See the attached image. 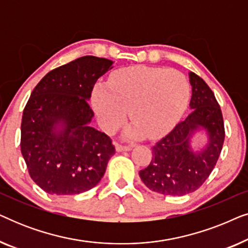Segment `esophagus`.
Here are the masks:
<instances>
[{
  "label": "esophagus",
  "instance_id": "esophagus-1",
  "mask_svg": "<svg viewBox=\"0 0 248 248\" xmlns=\"http://www.w3.org/2000/svg\"><path fill=\"white\" fill-rule=\"evenodd\" d=\"M115 148H116V151L118 152H122V151H130L131 150V147H128V145H122L120 143H116L115 144Z\"/></svg>",
  "mask_w": 248,
  "mask_h": 248
}]
</instances>
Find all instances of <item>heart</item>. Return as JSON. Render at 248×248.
Wrapping results in <instances>:
<instances>
[{"mask_svg": "<svg viewBox=\"0 0 248 248\" xmlns=\"http://www.w3.org/2000/svg\"><path fill=\"white\" fill-rule=\"evenodd\" d=\"M189 97L186 77L177 70L145 65L111 73L107 83H97L91 104L104 131L114 133L126 120L127 138L152 139L168 133L184 114Z\"/></svg>", "mask_w": 248, "mask_h": 248, "instance_id": "heart-1", "label": "heart"}]
</instances>
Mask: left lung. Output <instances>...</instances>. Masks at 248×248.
I'll use <instances>...</instances> for the list:
<instances>
[{"label":"left lung","mask_w":248,"mask_h":248,"mask_svg":"<svg viewBox=\"0 0 248 248\" xmlns=\"http://www.w3.org/2000/svg\"><path fill=\"white\" fill-rule=\"evenodd\" d=\"M191 114L152 148V160L140 170V177L151 191L182 196L198 189L206 181L218 161L225 141L222 113L215 93L205 81L189 72ZM203 128L209 143L195 153L189 145L191 134Z\"/></svg>","instance_id":"1"}]
</instances>
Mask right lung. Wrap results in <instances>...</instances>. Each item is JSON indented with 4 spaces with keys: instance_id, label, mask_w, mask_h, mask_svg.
Wrapping results in <instances>:
<instances>
[{
    "instance_id": "right-lung-1",
    "label": "right lung",
    "mask_w": 248,
    "mask_h": 248,
    "mask_svg": "<svg viewBox=\"0 0 248 248\" xmlns=\"http://www.w3.org/2000/svg\"><path fill=\"white\" fill-rule=\"evenodd\" d=\"M113 61L82 56L46 74L23 109L21 154L44 191L74 195L94 187L115 154L110 138L90 126L88 100Z\"/></svg>"
}]
</instances>
